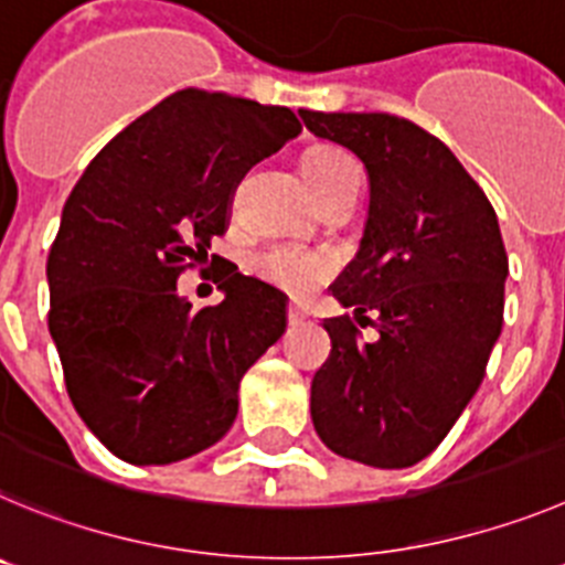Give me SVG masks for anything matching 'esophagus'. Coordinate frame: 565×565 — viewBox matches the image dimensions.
Here are the masks:
<instances>
[{
	"label": "esophagus",
	"mask_w": 565,
	"mask_h": 565,
	"mask_svg": "<svg viewBox=\"0 0 565 565\" xmlns=\"http://www.w3.org/2000/svg\"><path fill=\"white\" fill-rule=\"evenodd\" d=\"M303 318H307V315H303V309L295 307V303H289V307H287V320H289V323H301Z\"/></svg>",
	"instance_id": "34e87169"
}]
</instances>
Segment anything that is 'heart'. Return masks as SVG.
I'll list each match as a JSON object with an SVG mask.
<instances>
[{"label":"heart","mask_w":565,"mask_h":565,"mask_svg":"<svg viewBox=\"0 0 565 565\" xmlns=\"http://www.w3.org/2000/svg\"><path fill=\"white\" fill-rule=\"evenodd\" d=\"M301 166L303 177L320 202H327L343 188L360 185V166L349 151L338 146H315L303 154ZM334 270H338V258L318 247L276 245L250 258L253 276L295 298L315 292L320 284L334 276Z\"/></svg>","instance_id":"heart-1"}]
</instances>
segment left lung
Returning <instances> with one entry per match:
<instances>
[{
	"instance_id": "1",
	"label": "left lung",
	"mask_w": 565,
	"mask_h": 565,
	"mask_svg": "<svg viewBox=\"0 0 565 565\" xmlns=\"http://www.w3.org/2000/svg\"><path fill=\"white\" fill-rule=\"evenodd\" d=\"M309 131L369 174L360 253L332 295V352L312 380V422L329 450L371 467L430 456L484 380L504 323L510 270L495 211L439 137L388 111L301 109Z\"/></svg>"
}]
</instances>
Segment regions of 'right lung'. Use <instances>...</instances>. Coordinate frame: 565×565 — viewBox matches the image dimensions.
I'll list each match as a JSON object with an SVG mask.
<instances>
[{
    "label": "right lung",
    "mask_w": 565,
    "mask_h": 565,
    "mask_svg": "<svg viewBox=\"0 0 565 565\" xmlns=\"http://www.w3.org/2000/svg\"><path fill=\"white\" fill-rule=\"evenodd\" d=\"M301 131L287 106L188 86L115 135L75 182L47 256L50 334L75 411L129 465H169L231 430L238 383L287 329L284 295L227 262L225 298L177 278L231 225L247 171Z\"/></svg>",
    "instance_id": "right-lung-1"
}]
</instances>
